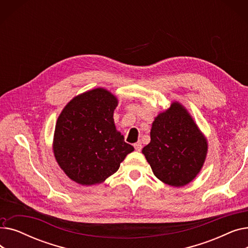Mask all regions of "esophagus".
<instances>
[{
    "mask_svg": "<svg viewBox=\"0 0 248 248\" xmlns=\"http://www.w3.org/2000/svg\"><path fill=\"white\" fill-rule=\"evenodd\" d=\"M134 147H135V149H136V151H140L141 150V148H142V146H141V142H136V144L134 145Z\"/></svg>",
    "mask_w": 248,
    "mask_h": 248,
    "instance_id": "1",
    "label": "esophagus"
}]
</instances>
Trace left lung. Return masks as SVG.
<instances>
[{
	"label": "left lung",
	"instance_id": "obj_1",
	"mask_svg": "<svg viewBox=\"0 0 248 248\" xmlns=\"http://www.w3.org/2000/svg\"><path fill=\"white\" fill-rule=\"evenodd\" d=\"M151 141L141 153L154 175L173 187L189 184L200 173L208 141L184 106L173 101L155 117Z\"/></svg>",
	"mask_w": 248,
	"mask_h": 248
}]
</instances>
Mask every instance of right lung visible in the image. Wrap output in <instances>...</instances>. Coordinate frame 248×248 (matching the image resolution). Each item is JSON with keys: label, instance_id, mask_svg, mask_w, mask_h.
Masks as SVG:
<instances>
[{"label": "right lung", "instance_id": "add662e5", "mask_svg": "<svg viewBox=\"0 0 248 248\" xmlns=\"http://www.w3.org/2000/svg\"><path fill=\"white\" fill-rule=\"evenodd\" d=\"M116 96L97 87L73 97L64 107L55 125L53 153L66 176L91 186L113 175L135 149L115 127Z\"/></svg>", "mask_w": 248, "mask_h": 248}]
</instances>
